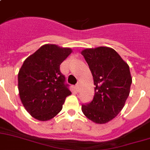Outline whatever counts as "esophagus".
I'll return each mask as SVG.
<instances>
[{
	"instance_id": "34e87169",
	"label": "esophagus",
	"mask_w": 150,
	"mask_h": 150,
	"mask_svg": "<svg viewBox=\"0 0 150 150\" xmlns=\"http://www.w3.org/2000/svg\"><path fill=\"white\" fill-rule=\"evenodd\" d=\"M75 89H76V92H79V90H80V84L77 83L75 86Z\"/></svg>"
}]
</instances>
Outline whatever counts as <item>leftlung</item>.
I'll return each mask as SVG.
<instances>
[{"label": "left lung", "mask_w": 150, "mask_h": 150, "mask_svg": "<svg viewBox=\"0 0 150 150\" xmlns=\"http://www.w3.org/2000/svg\"><path fill=\"white\" fill-rule=\"evenodd\" d=\"M81 54L87 62L95 85L93 101L82 105L86 117L96 124H105L121 112L132 83L128 64L109 47L85 48Z\"/></svg>", "instance_id": "8db88e82"}]
</instances>
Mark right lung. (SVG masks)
Returning <instances> with one entry per match:
<instances>
[{
  "instance_id": "right-lung-1",
  "label": "right lung",
  "mask_w": 150,
  "mask_h": 150,
  "mask_svg": "<svg viewBox=\"0 0 150 150\" xmlns=\"http://www.w3.org/2000/svg\"><path fill=\"white\" fill-rule=\"evenodd\" d=\"M72 52L70 48L44 45L24 61L19 70L20 100L28 113L38 121L55 117L71 94L60 65Z\"/></svg>"
}]
</instances>
